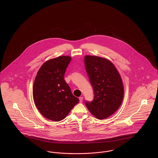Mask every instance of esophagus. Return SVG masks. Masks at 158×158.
I'll use <instances>...</instances> for the list:
<instances>
[{
    "label": "esophagus",
    "mask_w": 158,
    "mask_h": 158,
    "mask_svg": "<svg viewBox=\"0 0 158 158\" xmlns=\"http://www.w3.org/2000/svg\"><path fill=\"white\" fill-rule=\"evenodd\" d=\"M83 97H79V101H80V102H83Z\"/></svg>",
    "instance_id": "1"
}]
</instances>
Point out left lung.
<instances>
[{
	"label": "left lung",
	"instance_id": "obj_1",
	"mask_svg": "<svg viewBox=\"0 0 158 158\" xmlns=\"http://www.w3.org/2000/svg\"><path fill=\"white\" fill-rule=\"evenodd\" d=\"M85 67L93 88L94 97L85 105L98 119L108 118L120 107L124 87L117 69L109 60L97 56H86Z\"/></svg>",
	"mask_w": 158,
	"mask_h": 158
}]
</instances>
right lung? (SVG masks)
I'll return each instance as SVG.
<instances>
[{
  "instance_id": "right-lung-1",
  "label": "right lung",
  "mask_w": 158,
  "mask_h": 158,
  "mask_svg": "<svg viewBox=\"0 0 158 158\" xmlns=\"http://www.w3.org/2000/svg\"><path fill=\"white\" fill-rule=\"evenodd\" d=\"M70 61L71 57L69 56L48 60L41 66L35 77L34 101L39 111L48 120H63L79 102L64 79Z\"/></svg>"
}]
</instances>
